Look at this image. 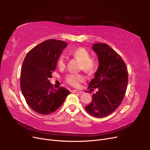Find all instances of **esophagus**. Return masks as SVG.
I'll use <instances>...</instances> for the list:
<instances>
[{"mask_svg":"<svg viewBox=\"0 0 150 150\" xmlns=\"http://www.w3.org/2000/svg\"><path fill=\"white\" fill-rule=\"evenodd\" d=\"M72 93H79V94H82L83 92V91H80V90H76V89H74V90H72Z\"/></svg>","mask_w":150,"mask_h":150,"instance_id":"34e87169","label":"esophagus"}]
</instances>
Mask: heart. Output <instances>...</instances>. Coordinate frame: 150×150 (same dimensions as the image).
<instances>
[{"mask_svg": "<svg viewBox=\"0 0 150 150\" xmlns=\"http://www.w3.org/2000/svg\"><path fill=\"white\" fill-rule=\"evenodd\" d=\"M74 57L78 58L82 62L81 69L85 71L93 73L97 67V62L94 59L90 58V53L84 47H78L72 49L70 52ZM66 57L64 55L61 54L57 59V65L60 68L64 67L66 66ZM86 79V77L83 74L69 73L65 77V80L69 85L74 87H78L81 83L84 82Z\"/></svg>", "mask_w": 150, "mask_h": 150, "instance_id": "b5f03b06", "label": "heart"}]
</instances>
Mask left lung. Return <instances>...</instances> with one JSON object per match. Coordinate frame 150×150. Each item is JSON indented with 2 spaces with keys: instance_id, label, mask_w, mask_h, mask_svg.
I'll return each instance as SVG.
<instances>
[{
  "instance_id": "1",
  "label": "left lung",
  "mask_w": 150,
  "mask_h": 150,
  "mask_svg": "<svg viewBox=\"0 0 150 150\" xmlns=\"http://www.w3.org/2000/svg\"><path fill=\"white\" fill-rule=\"evenodd\" d=\"M92 49L98 56L99 66L89 88H98L85 110L95 117L111 115L121 104L128 86L127 67L121 57L104 43H96Z\"/></svg>"
}]
</instances>
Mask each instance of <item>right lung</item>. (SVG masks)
<instances>
[{"label":"right lung","mask_w":150,"mask_h":150,"mask_svg":"<svg viewBox=\"0 0 150 150\" xmlns=\"http://www.w3.org/2000/svg\"><path fill=\"white\" fill-rule=\"evenodd\" d=\"M67 43L49 39L27 54L21 67V88L27 104L35 112L44 115L56 111L70 92L61 87L53 88L49 78L56 69L57 59Z\"/></svg>","instance_id":"add662e5"}]
</instances>
